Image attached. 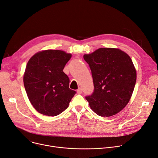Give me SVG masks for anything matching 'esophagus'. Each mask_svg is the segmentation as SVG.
Returning <instances> with one entry per match:
<instances>
[{
    "label": "esophagus",
    "mask_w": 158,
    "mask_h": 158,
    "mask_svg": "<svg viewBox=\"0 0 158 158\" xmlns=\"http://www.w3.org/2000/svg\"><path fill=\"white\" fill-rule=\"evenodd\" d=\"M77 93L78 94H82V89H81V88L77 89Z\"/></svg>",
    "instance_id": "34e87169"
}]
</instances>
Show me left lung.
<instances>
[{"mask_svg": "<svg viewBox=\"0 0 158 158\" xmlns=\"http://www.w3.org/2000/svg\"><path fill=\"white\" fill-rule=\"evenodd\" d=\"M84 60L89 64L94 90L85 98L97 114L114 115L126 106L136 81V72L131 57L120 49L100 48Z\"/></svg>", "mask_w": 158, "mask_h": 158, "instance_id": "8db88e82", "label": "left lung"}]
</instances>
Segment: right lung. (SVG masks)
I'll return each mask as SVG.
<instances>
[{
  "label": "right lung",
  "mask_w": 158,
  "mask_h": 158,
  "mask_svg": "<svg viewBox=\"0 0 158 158\" xmlns=\"http://www.w3.org/2000/svg\"><path fill=\"white\" fill-rule=\"evenodd\" d=\"M71 56L59 50H46L29 60L23 84L31 103L40 113L60 114L76 94L69 88V78L63 71Z\"/></svg>",
  "instance_id": "1"
}]
</instances>
